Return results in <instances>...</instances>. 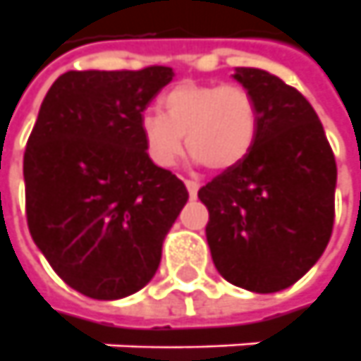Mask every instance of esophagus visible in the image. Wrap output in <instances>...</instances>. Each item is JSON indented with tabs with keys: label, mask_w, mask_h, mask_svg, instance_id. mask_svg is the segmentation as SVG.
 I'll use <instances>...</instances> for the list:
<instances>
[{
	"label": "esophagus",
	"mask_w": 361,
	"mask_h": 361,
	"mask_svg": "<svg viewBox=\"0 0 361 361\" xmlns=\"http://www.w3.org/2000/svg\"><path fill=\"white\" fill-rule=\"evenodd\" d=\"M185 185H186V190H188V197L190 198H197L198 195V183H195V180H185Z\"/></svg>",
	"instance_id": "obj_1"
}]
</instances>
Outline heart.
Instances as JSON below:
<instances>
[{
	"mask_svg": "<svg viewBox=\"0 0 361 361\" xmlns=\"http://www.w3.org/2000/svg\"><path fill=\"white\" fill-rule=\"evenodd\" d=\"M159 113L139 121L142 149L152 164L171 169L186 149L195 163L228 171L252 151L258 133V103L243 85L183 81L166 91Z\"/></svg>",
	"mask_w": 361,
	"mask_h": 361,
	"instance_id": "obj_1",
	"label": "heart"
}]
</instances>
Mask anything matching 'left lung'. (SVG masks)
I'll use <instances>...</instances> for the list:
<instances>
[{
  "instance_id": "1",
  "label": "left lung",
  "mask_w": 361,
  "mask_h": 361,
  "mask_svg": "<svg viewBox=\"0 0 361 361\" xmlns=\"http://www.w3.org/2000/svg\"><path fill=\"white\" fill-rule=\"evenodd\" d=\"M258 103V133L243 163L198 190L209 209L212 262L231 284L280 292L318 262L334 226L336 161L316 111L276 75L236 67Z\"/></svg>"
}]
</instances>
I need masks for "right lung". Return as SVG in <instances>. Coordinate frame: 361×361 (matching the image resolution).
I'll list each match as a JSON object with an SVG mask.
<instances>
[{"label": "right lung", "mask_w": 361, "mask_h": 361, "mask_svg": "<svg viewBox=\"0 0 361 361\" xmlns=\"http://www.w3.org/2000/svg\"><path fill=\"white\" fill-rule=\"evenodd\" d=\"M171 67L69 71L43 99L23 157L29 232L65 284L95 300L147 286L188 200L151 163L139 121Z\"/></svg>", "instance_id": "1"}]
</instances>
